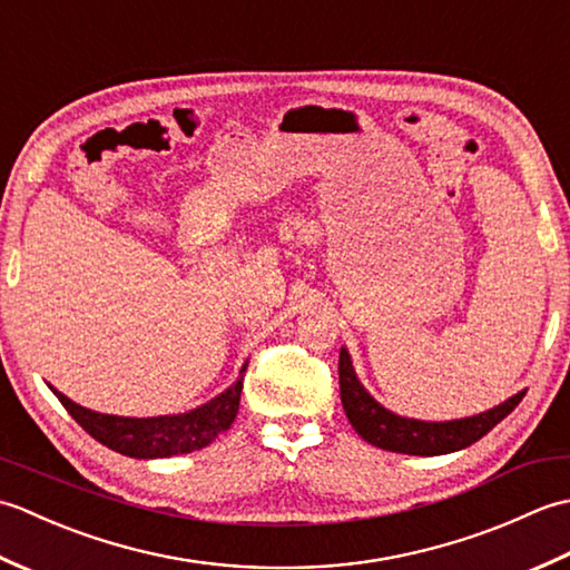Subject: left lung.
<instances>
[{
    "label": "left lung",
    "instance_id": "1",
    "mask_svg": "<svg viewBox=\"0 0 570 570\" xmlns=\"http://www.w3.org/2000/svg\"><path fill=\"white\" fill-rule=\"evenodd\" d=\"M337 372H341L343 409L347 421L353 423V429L367 443L382 448V451L406 455H445L463 451V448L480 441L482 435L498 426L507 414H512L514 406L522 402V396L527 394L524 390L517 392L514 396L507 399V402L482 411V414L475 416L453 421H421L399 416L394 411L384 409L357 380L353 357H350L347 347H341Z\"/></svg>",
    "mask_w": 570,
    "mask_h": 570
}]
</instances>
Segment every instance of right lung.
<instances>
[{
	"instance_id": "add662e5",
	"label": "right lung",
	"mask_w": 570,
	"mask_h": 570,
	"mask_svg": "<svg viewBox=\"0 0 570 570\" xmlns=\"http://www.w3.org/2000/svg\"><path fill=\"white\" fill-rule=\"evenodd\" d=\"M245 372L247 362L242 365L235 384H229L225 392L213 396L210 402L186 411V414H166L149 419L100 414V411L76 404L66 394H60L56 386H51V392L58 396V402L68 409V414L76 419L95 441H100L102 445L129 458L154 460L200 451V448L213 443L217 435L233 426L239 411V394Z\"/></svg>"
}]
</instances>
